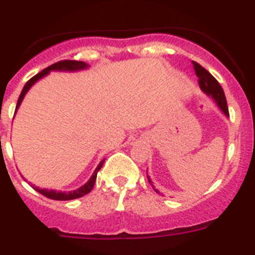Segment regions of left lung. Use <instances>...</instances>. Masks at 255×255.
<instances>
[{"label":"left lung","instance_id":"left-lung-1","mask_svg":"<svg viewBox=\"0 0 255 255\" xmlns=\"http://www.w3.org/2000/svg\"><path fill=\"white\" fill-rule=\"evenodd\" d=\"M193 66H194V71L198 76V83H199V87L200 89H202V92H203L204 94H207L209 98H212V100L215 101V103L218 106V108H220L221 111H222V114H224L225 116L229 117V108H227L226 97H225L224 89H222V87L220 85V83H218L203 66H200L198 62H194V61H193ZM147 177L149 184L152 185L153 190H154L155 193L161 194V193L154 188L150 177L148 176V175Z\"/></svg>","mask_w":255,"mask_h":255}]
</instances>
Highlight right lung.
<instances>
[{
  "label": "right lung",
  "mask_w": 255,
  "mask_h": 255,
  "mask_svg": "<svg viewBox=\"0 0 255 255\" xmlns=\"http://www.w3.org/2000/svg\"><path fill=\"white\" fill-rule=\"evenodd\" d=\"M88 66H89V65L85 64V62H83V61L65 60V61H60V62H56V64L51 65V66H48L47 69H44L43 71H40L39 74H37L35 76H33V78H31L30 80H28V82H26V84L24 85L21 93H20V96H19V100H17L16 110H15V112H16L17 108L20 107V105H21L22 100H24V97H25V94L28 93L29 89H30V88L33 87V85H34L35 83L39 80V79H42V78H44L46 75H48L51 71H79V70L88 69ZM103 162H105V159H103V161H101L100 164L97 166V168L94 170V172H93V175L91 176V179L88 180L84 185L80 186V188L76 189V190H74V191L47 190V189L37 188V186H34V189L38 191V193H40L42 195H44V197L49 198V199H55V200H71V199H76V198L84 197L85 194H88V193H89V191H92V189H93L94 182H96V179H97V172H98V171L101 170V167L103 166Z\"/></svg>",
  "instance_id": "right-lung-1"
}]
</instances>
